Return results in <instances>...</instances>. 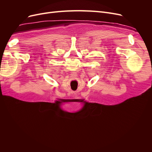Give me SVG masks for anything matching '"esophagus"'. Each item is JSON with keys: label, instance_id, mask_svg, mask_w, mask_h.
<instances>
[{"label": "esophagus", "instance_id": "1", "mask_svg": "<svg viewBox=\"0 0 152 152\" xmlns=\"http://www.w3.org/2000/svg\"><path fill=\"white\" fill-rule=\"evenodd\" d=\"M72 80H75V79H76V77H72Z\"/></svg>", "mask_w": 152, "mask_h": 152}]
</instances>
